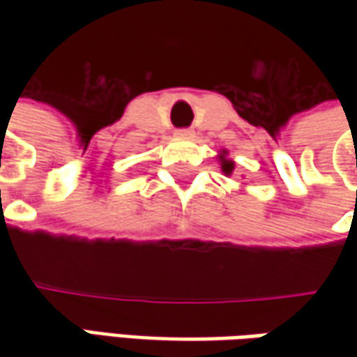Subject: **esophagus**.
I'll return each instance as SVG.
<instances>
[{"label": "esophagus", "mask_w": 357, "mask_h": 357, "mask_svg": "<svg viewBox=\"0 0 357 357\" xmlns=\"http://www.w3.org/2000/svg\"><path fill=\"white\" fill-rule=\"evenodd\" d=\"M176 135H178V137H190V135H192V130H190V129H178V130H176Z\"/></svg>", "instance_id": "obj_1"}]
</instances>
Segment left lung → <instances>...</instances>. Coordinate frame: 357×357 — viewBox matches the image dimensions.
<instances>
[{
	"label": "left lung",
	"instance_id": "8db88e82",
	"mask_svg": "<svg viewBox=\"0 0 357 357\" xmlns=\"http://www.w3.org/2000/svg\"><path fill=\"white\" fill-rule=\"evenodd\" d=\"M232 169V165L230 162H225V171H230Z\"/></svg>",
	"mask_w": 357,
	"mask_h": 357
}]
</instances>
